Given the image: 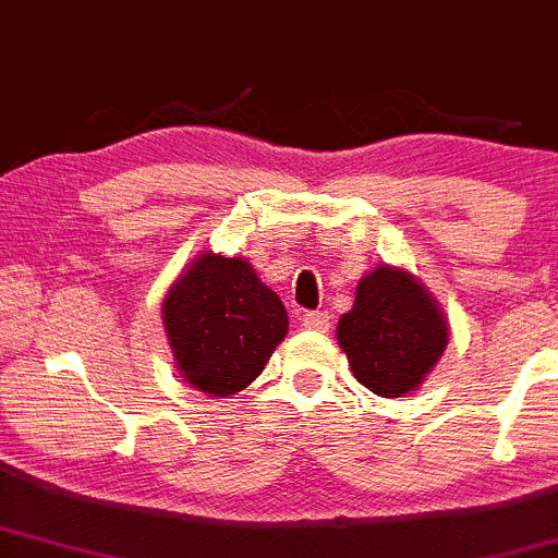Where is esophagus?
Listing matches in <instances>:
<instances>
[{
    "label": "esophagus",
    "mask_w": 558,
    "mask_h": 558,
    "mask_svg": "<svg viewBox=\"0 0 558 558\" xmlns=\"http://www.w3.org/2000/svg\"><path fill=\"white\" fill-rule=\"evenodd\" d=\"M301 322H304L306 330H314V332L330 330V317H327V312H306L304 317H301Z\"/></svg>",
    "instance_id": "34e87169"
}]
</instances>
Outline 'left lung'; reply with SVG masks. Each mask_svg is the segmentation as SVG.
<instances>
[{
  "instance_id": "8db88e82",
  "label": "left lung",
  "mask_w": 558,
  "mask_h": 558,
  "mask_svg": "<svg viewBox=\"0 0 558 558\" xmlns=\"http://www.w3.org/2000/svg\"><path fill=\"white\" fill-rule=\"evenodd\" d=\"M447 340L439 301L413 272L387 262L359 280L353 308L338 322V343L353 377L379 398L415 392Z\"/></svg>"
}]
</instances>
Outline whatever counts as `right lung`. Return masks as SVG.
Here are the masks:
<instances>
[{
    "label": "right lung",
    "instance_id": "add662e5",
    "mask_svg": "<svg viewBox=\"0 0 558 558\" xmlns=\"http://www.w3.org/2000/svg\"><path fill=\"white\" fill-rule=\"evenodd\" d=\"M160 319L177 372L210 398L250 387L288 335L283 301L250 262L210 250L173 280Z\"/></svg>",
    "mask_w": 558,
    "mask_h": 558
}]
</instances>
